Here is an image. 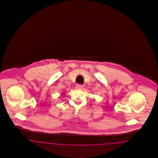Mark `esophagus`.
I'll return each instance as SVG.
<instances>
[{"instance_id": "esophagus-1", "label": "esophagus", "mask_w": 158, "mask_h": 158, "mask_svg": "<svg viewBox=\"0 0 158 158\" xmlns=\"http://www.w3.org/2000/svg\"><path fill=\"white\" fill-rule=\"evenodd\" d=\"M76 88L77 89H81V88H83V85H81V84H77V85H76Z\"/></svg>"}]
</instances>
